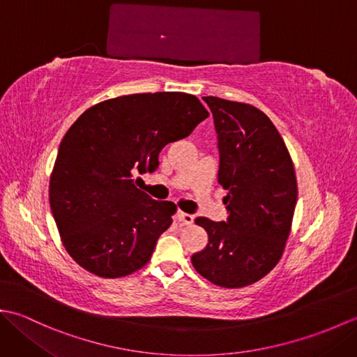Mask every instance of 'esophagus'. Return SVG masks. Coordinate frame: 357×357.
<instances>
[{
    "label": "esophagus",
    "instance_id": "1",
    "mask_svg": "<svg viewBox=\"0 0 357 357\" xmlns=\"http://www.w3.org/2000/svg\"><path fill=\"white\" fill-rule=\"evenodd\" d=\"M178 221H181L185 225H192L195 221V216L190 213H184V211H178Z\"/></svg>",
    "mask_w": 357,
    "mask_h": 357
}]
</instances>
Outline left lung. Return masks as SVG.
I'll list each match as a JSON object with an SVG mask.
<instances>
[{
	"label": "left lung",
	"mask_w": 357,
	"mask_h": 357,
	"mask_svg": "<svg viewBox=\"0 0 357 357\" xmlns=\"http://www.w3.org/2000/svg\"><path fill=\"white\" fill-rule=\"evenodd\" d=\"M213 113L219 147L218 183L227 190V222L196 218L208 244L192 256L211 284L239 288L276 267L291 230L298 183L282 136L259 109L204 96Z\"/></svg>",
	"instance_id": "1"
}]
</instances>
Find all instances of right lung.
<instances>
[{
  "label": "right lung",
  "mask_w": 357,
  "mask_h": 357,
  "mask_svg": "<svg viewBox=\"0 0 357 357\" xmlns=\"http://www.w3.org/2000/svg\"><path fill=\"white\" fill-rule=\"evenodd\" d=\"M208 112L183 92L124 95L95 104L59 144L49 199L63 245L100 278L132 275L146 265L176 206L133 184L155 172L167 144L190 135Z\"/></svg>",
  "instance_id": "obj_1"
}]
</instances>
